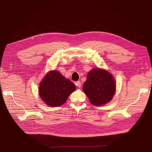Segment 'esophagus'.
I'll use <instances>...</instances> for the list:
<instances>
[{
	"label": "esophagus",
	"instance_id": "34e87169",
	"mask_svg": "<svg viewBox=\"0 0 152 152\" xmlns=\"http://www.w3.org/2000/svg\"><path fill=\"white\" fill-rule=\"evenodd\" d=\"M76 86L77 87H79H79H81V83L80 82V81H77L76 83Z\"/></svg>",
	"mask_w": 152,
	"mask_h": 152
}]
</instances>
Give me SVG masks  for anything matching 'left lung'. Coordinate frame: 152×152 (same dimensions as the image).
<instances>
[{
  "mask_svg": "<svg viewBox=\"0 0 152 152\" xmlns=\"http://www.w3.org/2000/svg\"><path fill=\"white\" fill-rule=\"evenodd\" d=\"M83 91L92 105L101 106L113 99L116 91L115 80L108 71L92 69L87 76Z\"/></svg>",
  "mask_w": 152,
  "mask_h": 152,
  "instance_id": "8db88e82",
  "label": "left lung"
}]
</instances>
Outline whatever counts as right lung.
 I'll return each mask as SVG.
<instances>
[{
    "instance_id": "1",
    "label": "right lung",
    "mask_w": 152,
    "mask_h": 152,
    "mask_svg": "<svg viewBox=\"0 0 152 152\" xmlns=\"http://www.w3.org/2000/svg\"><path fill=\"white\" fill-rule=\"evenodd\" d=\"M76 86L58 71H49L39 84V94L47 105L61 106L75 91Z\"/></svg>"
}]
</instances>
